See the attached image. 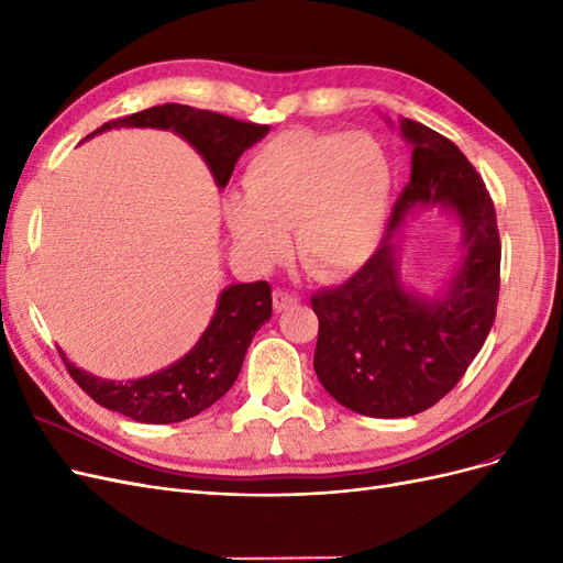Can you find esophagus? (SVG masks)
Wrapping results in <instances>:
<instances>
[{"label": "esophagus", "mask_w": 563, "mask_h": 563, "mask_svg": "<svg viewBox=\"0 0 563 563\" xmlns=\"http://www.w3.org/2000/svg\"><path fill=\"white\" fill-rule=\"evenodd\" d=\"M300 298L294 291H286V288H275V294H272V305H275L277 312H284L288 308H294Z\"/></svg>", "instance_id": "esophagus-1"}]
</instances>
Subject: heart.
Returning a JSON list of instances; mask_svg holds the SVG:
<instances>
[{
    "label": "heart",
    "instance_id": "heart-1",
    "mask_svg": "<svg viewBox=\"0 0 563 563\" xmlns=\"http://www.w3.org/2000/svg\"><path fill=\"white\" fill-rule=\"evenodd\" d=\"M391 172L366 133L291 129L251 157L244 197L228 201V223L249 255L269 265L288 251L321 282L343 279L376 253L387 220Z\"/></svg>",
    "mask_w": 563,
    "mask_h": 563
}]
</instances>
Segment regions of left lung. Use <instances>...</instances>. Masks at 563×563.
<instances>
[{
    "instance_id": "left-lung-1",
    "label": "left lung",
    "mask_w": 563,
    "mask_h": 563,
    "mask_svg": "<svg viewBox=\"0 0 563 563\" xmlns=\"http://www.w3.org/2000/svg\"><path fill=\"white\" fill-rule=\"evenodd\" d=\"M411 180L389 232L345 284L317 291V378L329 395L368 418L428 411L465 376L493 327L500 294V234L482 176L444 135L401 119ZM441 202L464 225V258L444 297L408 295L398 277L394 232L418 206Z\"/></svg>"
}]
</instances>
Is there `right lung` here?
<instances>
[{
	"instance_id": "1",
	"label": "right lung",
	"mask_w": 563,
	"mask_h": 563,
	"mask_svg": "<svg viewBox=\"0 0 563 563\" xmlns=\"http://www.w3.org/2000/svg\"><path fill=\"white\" fill-rule=\"evenodd\" d=\"M117 126L172 129L190 143L209 164L218 187H225L234 164L253 143L269 131L267 124L242 122L211 110H197L180 103H166L112 119L91 135ZM89 135V139H91ZM272 317V288L267 282L232 284L218 298L216 314L199 343L183 360L141 380H100L63 362L67 373L87 395L131 420L150 424L180 422L201 413L232 387L244 364V354L263 323Z\"/></svg>"
}]
</instances>
